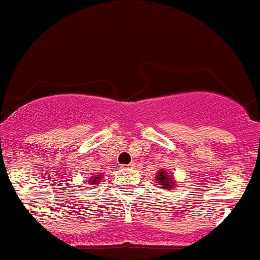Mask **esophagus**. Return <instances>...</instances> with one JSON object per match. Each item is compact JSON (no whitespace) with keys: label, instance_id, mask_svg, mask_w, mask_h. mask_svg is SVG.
Listing matches in <instances>:
<instances>
[{"label":"esophagus","instance_id":"34e87169","mask_svg":"<svg viewBox=\"0 0 260 260\" xmlns=\"http://www.w3.org/2000/svg\"><path fill=\"white\" fill-rule=\"evenodd\" d=\"M135 168V164H128V165H122V170H132Z\"/></svg>","mask_w":260,"mask_h":260}]
</instances>
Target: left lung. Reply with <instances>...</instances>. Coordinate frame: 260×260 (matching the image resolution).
I'll return each mask as SVG.
<instances>
[{
	"instance_id": "1",
	"label": "left lung",
	"mask_w": 260,
	"mask_h": 260,
	"mask_svg": "<svg viewBox=\"0 0 260 260\" xmlns=\"http://www.w3.org/2000/svg\"><path fill=\"white\" fill-rule=\"evenodd\" d=\"M154 180H156L157 185L164 190H173V188L177 187V182L168 170H158V173H156Z\"/></svg>"
}]
</instances>
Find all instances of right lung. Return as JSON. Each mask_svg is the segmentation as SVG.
I'll return each mask as SVG.
<instances>
[{
    "mask_svg": "<svg viewBox=\"0 0 260 260\" xmlns=\"http://www.w3.org/2000/svg\"><path fill=\"white\" fill-rule=\"evenodd\" d=\"M103 177H104V174H103V173L95 174V175H92V177H90L89 184L91 185V187H96V185L99 184V183H101V180L103 179Z\"/></svg>",
    "mask_w": 260,
    "mask_h": 260,
    "instance_id": "1",
    "label": "right lung"
}]
</instances>
